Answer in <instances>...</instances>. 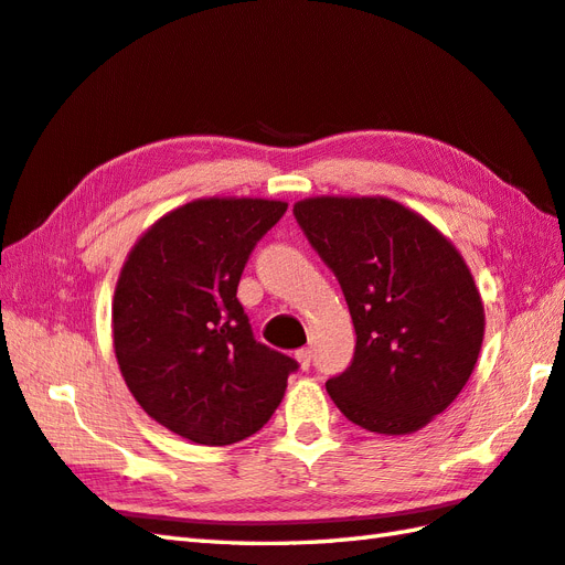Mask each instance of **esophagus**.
Instances as JSON below:
<instances>
[{
  "mask_svg": "<svg viewBox=\"0 0 565 565\" xmlns=\"http://www.w3.org/2000/svg\"><path fill=\"white\" fill-rule=\"evenodd\" d=\"M296 359H298V364H301V369H310V362H313V352H310L308 347H303V350L296 352Z\"/></svg>",
  "mask_w": 565,
  "mask_h": 565,
  "instance_id": "34e87169",
  "label": "esophagus"
}]
</instances>
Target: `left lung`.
Returning a JSON list of instances; mask_svg holds the SVG:
<instances>
[{
    "label": "left lung",
    "mask_w": 565,
    "mask_h": 565,
    "mask_svg": "<svg viewBox=\"0 0 565 565\" xmlns=\"http://www.w3.org/2000/svg\"><path fill=\"white\" fill-rule=\"evenodd\" d=\"M296 223L340 281L356 344L326 388L347 419L411 435L447 411L483 344V303L447 237L388 199L298 201Z\"/></svg>",
    "instance_id": "1"
}]
</instances>
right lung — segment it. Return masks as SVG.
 <instances>
[{
    "label": "right lung",
    "mask_w": 565,
    "mask_h": 565,
    "mask_svg": "<svg viewBox=\"0 0 565 565\" xmlns=\"http://www.w3.org/2000/svg\"><path fill=\"white\" fill-rule=\"evenodd\" d=\"M286 203L201 199L130 249L114 296V350L154 423L209 447L255 435L279 407L291 356L255 340L237 284Z\"/></svg>",
    "instance_id": "obj_1"
}]
</instances>
